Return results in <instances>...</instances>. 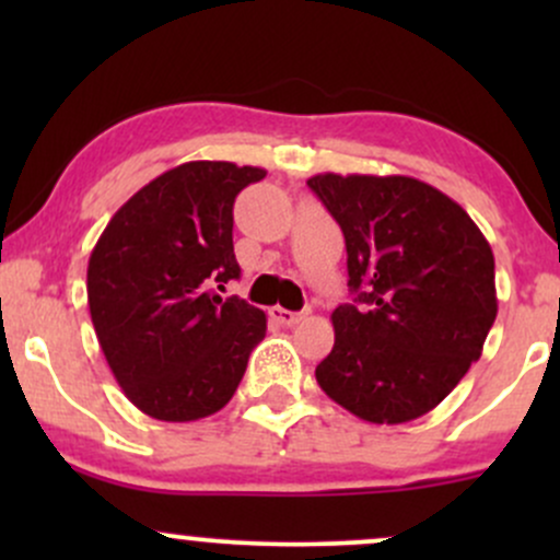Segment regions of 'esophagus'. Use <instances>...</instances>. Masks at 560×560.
<instances>
[{"label": "esophagus", "mask_w": 560, "mask_h": 560, "mask_svg": "<svg viewBox=\"0 0 560 560\" xmlns=\"http://www.w3.org/2000/svg\"><path fill=\"white\" fill-rule=\"evenodd\" d=\"M268 316H271V320H276L279 326H294V324H300L302 313L287 311V307L276 305V307H271V311H268Z\"/></svg>", "instance_id": "1"}]
</instances>
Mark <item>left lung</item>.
Here are the masks:
<instances>
[{
    "mask_svg": "<svg viewBox=\"0 0 560 560\" xmlns=\"http://www.w3.org/2000/svg\"><path fill=\"white\" fill-rule=\"evenodd\" d=\"M307 186L345 234L320 389L358 419L405 423L466 376L498 316L490 242L458 202L410 176L318 173Z\"/></svg>",
    "mask_w": 560,
    "mask_h": 560,
    "instance_id": "obj_1",
    "label": "left lung"
}]
</instances>
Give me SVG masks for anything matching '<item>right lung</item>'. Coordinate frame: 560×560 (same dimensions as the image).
<instances>
[{
	"label": "right lung",
	"instance_id": "obj_1",
	"mask_svg": "<svg viewBox=\"0 0 560 560\" xmlns=\"http://www.w3.org/2000/svg\"><path fill=\"white\" fill-rule=\"evenodd\" d=\"M266 178L253 165L195 160L165 171L118 210L94 244L89 313L120 389L158 421H197L240 387L266 313L221 298L240 279L234 199Z\"/></svg>",
	"mask_w": 560,
	"mask_h": 560
}]
</instances>
